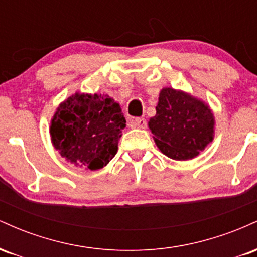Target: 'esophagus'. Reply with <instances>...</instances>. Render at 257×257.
I'll return each mask as SVG.
<instances>
[{
    "label": "esophagus",
    "instance_id": "1",
    "mask_svg": "<svg viewBox=\"0 0 257 257\" xmlns=\"http://www.w3.org/2000/svg\"><path fill=\"white\" fill-rule=\"evenodd\" d=\"M129 125H131L132 128L145 129L147 125V122H146V119H144V118H135V119L129 120Z\"/></svg>",
    "mask_w": 257,
    "mask_h": 257
}]
</instances>
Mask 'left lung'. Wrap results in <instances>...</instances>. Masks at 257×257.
I'll use <instances>...</instances> for the list:
<instances>
[{"mask_svg":"<svg viewBox=\"0 0 257 257\" xmlns=\"http://www.w3.org/2000/svg\"><path fill=\"white\" fill-rule=\"evenodd\" d=\"M210 107L185 91L163 88L149 126L156 145L176 161L194 158L214 138Z\"/></svg>","mask_w":257,"mask_h":257,"instance_id":"1","label":"left lung"}]
</instances>
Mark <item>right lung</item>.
Listing matches in <instances>:
<instances>
[{
    "mask_svg": "<svg viewBox=\"0 0 257 257\" xmlns=\"http://www.w3.org/2000/svg\"><path fill=\"white\" fill-rule=\"evenodd\" d=\"M124 128L125 118L113 99L76 93L59 105L49 133L61 157L73 166L98 170L114 157Z\"/></svg>",
    "mask_w": 257,
    "mask_h": 257,
    "instance_id": "add662e5",
    "label": "right lung"
}]
</instances>
